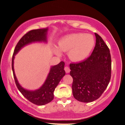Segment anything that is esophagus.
Here are the masks:
<instances>
[{
    "instance_id": "esophagus-1",
    "label": "esophagus",
    "mask_w": 125,
    "mask_h": 125,
    "mask_svg": "<svg viewBox=\"0 0 125 125\" xmlns=\"http://www.w3.org/2000/svg\"><path fill=\"white\" fill-rule=\"evenodd\" d=\"M64 71H65L66 73H68L70 72V71H71V70H70L69 67L68 66H66L64 67Z\"/></svg>"
}]
</instances>
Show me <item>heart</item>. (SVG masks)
<instances>
[{"mask_svg":"<svg viewBox=\"0 0 125 125\" xmlns=\"http://www.w3.org/2000/svg\"><path fill=\"white\" fill-rule=\"evenodd\" d=\"M58 46L54 47V53L61 56V52H68L72 61L81 62L87 58L94 48V39L90 34L72 33L62 38L58 43Z\"/></svg>","mask_w":125,"mask_h":125,"instance_id":"1","label":"heart"}]
</instances>
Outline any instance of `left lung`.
Instances as JSON below:
<instances>
[{"label":"left lung","instance_id":"left-lung-1","mask_svg":"<svg viewBox=\"0 0 125 125\" xmlns=\"http://www.w3.org/2000/svg\"><path fill=\"white\" fill-rule=\"evenodd\" d=\"M94 34L96 44L91 55L81 62L70 64L73 95L82 102H92L100 97L111 77L109 49L102 38Z\"/></svg>","mask_w":125,"mask_h":125}]
</instances>
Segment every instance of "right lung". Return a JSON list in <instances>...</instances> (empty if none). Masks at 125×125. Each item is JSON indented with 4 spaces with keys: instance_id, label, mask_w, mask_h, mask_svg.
I'll return each mask as SVG.
<instances>
[{
    "instance_id": "1",
    "label": "right lung",
    "mask_w": 125,
    "mask_h": 125,
    "mask_svg": "<svg viewBox=\"0 0 125 125\" xmlns=\"http://www.w3.org/2000/svg\"><path fill=\"white\" fill-rule=\"evenodd\" d=\"M48 28H47L28 31L18 42L14 50L12 57V68L17 87L27 99L33 104L39 106L44 105L53 99L54 89L62 77L65 75V71L64 70V63L62 61L56 65L52 66L42 86L38 89L29 90L21 86L17 79L14 71V59L16 54L25 46L35 42H48Z\"/></svg>"
}]
</instances>
